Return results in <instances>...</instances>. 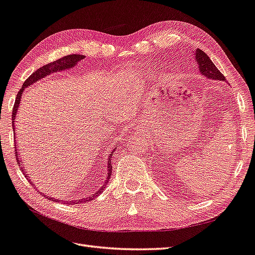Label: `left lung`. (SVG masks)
I'll list each match as a JSON object with an SVG mask.
<instances>
[{
	"mask_svg": "<svg viewBox=\"0 0 255 255\" xmlns=\"http://www.w3.org/2000/svg\"><path fill=\"white\" fill-rule=\"evenodd\" d=\"M195 57H197L195 60H197L200 72L202 73V75L213 80H226L225 76L218 70L214 63L211 61V58L202 50H197V52H195Z\"/></svg>",
	"mask_w": 255,
	"mask_h": 255,
	"instance_id": "obj_1",
	"label": "left lung"
}]
</instances>
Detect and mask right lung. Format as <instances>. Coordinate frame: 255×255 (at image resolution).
<instances>
[{"label":"right lung","instance_id":"1","mask_svg":"<svg viewBox=\"0 0 255 255\" xmlns=\"http://www.w3.org/2000/svg\"><path fill=\"white\" fill-rule=\"evenodd\" d=\"M85 58V56L84 55H80V54H70V55H66V56H64V57H62V58H60V60H56V61H54V62H52V63H50V64H46V65H44V66H42V67H40L39 69H37L35 70L34 73H32L30 76L28 77L27 78V80L23 82V85H22V87L20 88V90L18 91V93H17V96H16V100H15V103H14V108H13V112H11V123H13V129L15 130V127H14V122H15V115L17 114V110H18V106H19V103H20V99H21V93H22V91H23V89H25L26 87H28V86H30L31 84H33V82H35V81H38L39 79H41V78H43V77H45V76H47V75H50L51 73H54V72H61V70H63V69H66V68H70V67H73V66H75V65L78 63L79 61H81V60H84ZM15 147H16V145H15ZM115 150V149H114ZM112 155L113 154H111L110 155V158H109V167H108V169H109V173H108V180H106V182L109 181V179H110V177H111V175H112V164H111V159H112ZM15 156H16V159H17V163L19 164V168L21 169V171L23 173V175H26L25 173H26V170H23L25 169V167H20V165H21V159H19L18 158V154H17V152H15ZM28 177V176H27ZM105 182V183H106ZM104 188H105V186H103V187H101V189H99V190L94 193V194H92L91 197H89V198H85V199H81V200H77V201H74V200H70V201H67V202H64V201H62L63 203H65V204H77V203H81V202H84V201H91L94 197H97V195H99L100 193H102L103 192V190H104ZM45 197V195H44ZM49 199H52L53 200V198H49ZM53 201H56V200H53ZM58 201V200H57Z\"/></svg>","mask_w":255,"mask_h":255}]
</instances>
